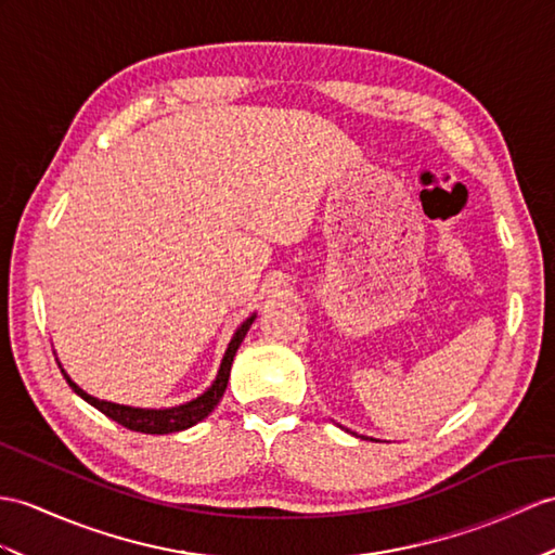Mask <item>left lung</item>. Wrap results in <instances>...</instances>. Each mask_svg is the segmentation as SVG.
Here are the masks:
<instances>
[{"label":"left lung","mask_w":555,"mask_h":555,"mask_svg":"<svg viewBox=\"0 0 555 555\" xmlns=\"http://www.w3.org/2000/svg\"><path fill=\"white\" fill-rule=\"evenodd\" d=\"M360 438H364V436H360ZM364 440H367V438H364Z\"/></svg>","instance_id":"left-lung-1"}]
</instances>
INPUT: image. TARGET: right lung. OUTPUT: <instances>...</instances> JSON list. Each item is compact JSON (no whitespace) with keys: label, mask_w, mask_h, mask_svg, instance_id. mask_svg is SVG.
I'll use <instances>...</instances> for the list:
<instances>
[{"label":"right lung","mask_w":555,"mask_h":555,"mask_svg":"<svg viewBox=\"0 0 555 555\" xmlns=\"http://www.w3.org/2000/svg\"><path fill=\"white\" fill-rule=\"evenodd\" d=\"M254 320H256V313H251L235 330L233 339H231V344H228L225 353H223L221 367H219V372H216V379L211 382V386L205 390V393H199L197 398L188 400L183 404H173V408H159V410H153V408H131V404H119V402L93 398V396L87 393V390H82L70 379V374L63 370V364L59 362V358H56V362H59V367H61V374L65 376L67 386H70L79 398L87 400L91 408H96L99 412H103L107 418H113V422H117L119 426H125L129 430H137V434H147V436L176 434V430H185V428L199 424L202 418H207L211 414V410L216 408V404H219V400L225 393L228 376H231L233 358L237 353L242 339H245V336H247Z\"/></svg>","instance_id":"add662e5"}]
</instances>
